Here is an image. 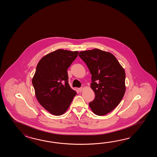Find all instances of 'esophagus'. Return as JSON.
I'll use <instances>...</instances> for the list:
<instances>
[{"instance_id":"obj_1","label":"esophagus","mask_w":157,"mask_h":157,"mask_svg":"<svg viewBox=\"0 0 157 157\" xmlns=\"http://www.w3.org/2000/svg\"><path fill=\"white\" fill-rule=\"evenodd\" d=\"M78 90L79 92H81L82 90V87H80V88H78Z\"/></svg>"}]
</instances>
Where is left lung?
I'll return each instance as SVG.
<instances>
[{
	"instance_id": "8db88e82",
	"label": "left lung",
	"mask_w": 157,
	"mask_h": 157,
	"mask_svg": "<svg viewBox=\"0 0 157 157\" xmlns=\"http://www.w3.org/2000/svg\"><path fill=\"white\" fill-rule=\"evenodd\" d=\"M79 57L91 74V87L95 97L89 103L94 113L104 116L117 107L125 93L126 74L112 54L98 49L82 51Z\"/></svg>"
}]
</instances>
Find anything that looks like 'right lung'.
I'll use <instances>...</instances> for the list:
<instances>
[{"label": "right lung", "instance_id": "right-lung-1", "mask_svg": "<svg viewBox=\"0 0 157 157\" xmlns=\"http://www.w3.org/2000/svg\"><path fill=\"white\" fill-rule=\"evenodd\" d=\"M77 51L58 49L41 59L32 80L39 103L55 116L63 114L76 91L68 83L67 70L78 56Z\"/></svg>", "mask_w": 157, "mask_h": 157}]
</instances>
